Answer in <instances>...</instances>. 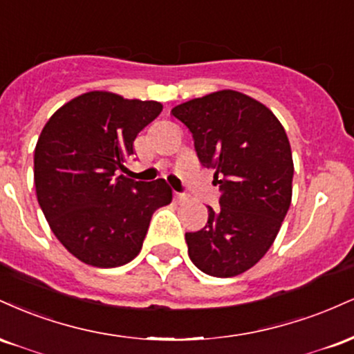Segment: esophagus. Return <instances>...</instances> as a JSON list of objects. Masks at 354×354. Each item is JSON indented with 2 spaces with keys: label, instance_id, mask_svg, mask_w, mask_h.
<instances>
[{
  "label": "esophagus",
  "instance_id": "34e87169",
  "mask_svg": "<svg viewBox=\"0 0 354 354\" xmlns=\"http://www.w3.org/2000/svg\"><path fill=\"white\" fill-rule=\"evenodd\" d=\"M174 200H176V203H183L188 200V196L185 193H174Z\"/></svg>",
  "mask_w": 354,
  "mask_h": 354
}]
</instances>
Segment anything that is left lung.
<instances>
[{
  "instance_id": "left-lung-1",
  "label": "left lung",
  "mask_w": 354,
  "mask_h": 354,
  "mask_svg": "<svg viewBox=\"0 0 354 354\" xmlns=\"http://www.w3.org/2000/svg\"><path fill=\"white\" fill-rule=\"evenodd\" d=\"M171 113L191 131L198 160L214 169L221 189L205 228L185 234L189 259L216 278L245 273L273 245L290 209L295 168L286 131L265 104L231 89Z\"/></svg>"
}]
</instances>
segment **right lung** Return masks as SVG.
I'll return each mask as SVG.
<instances>
[{"mask_svg": "<svg viewBox=\"0 0 354 354\" xmlns=\"http://www.w3.org/2000/svg\"><path fill=\"white\" fill-rule=\"evenodd\" d=\"M158 101L106 91L71 100L44 124L35 149L38 203L55 236L96 268L136 258L153 213L171 203L165 180L116 176L135 154L138 133L161 113Z\"/></svg>", "mask_w": 354, "mask_h": 354, "instance_id": "obj_1", "label": "right lung"}]
</instances>
